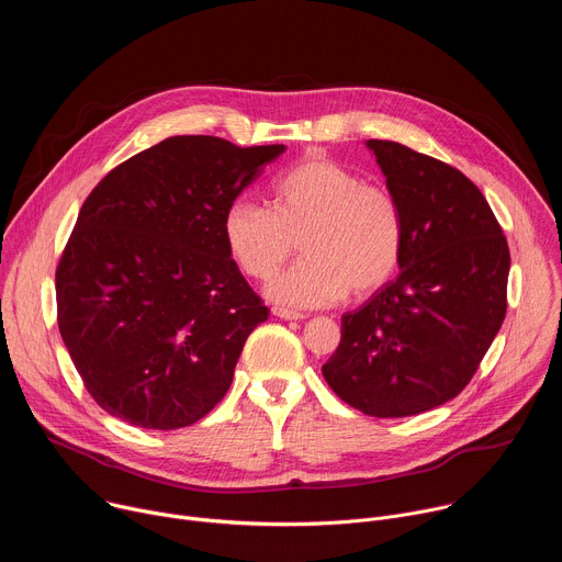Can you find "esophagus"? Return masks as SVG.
I'll return each mask as SVG.
<instances>
[{
    "instance_id": "obj_1",
    "label": "esophagus",
    "mask_w": 562,
    "mask_h": 562,
    "mask_svg": "<svg viewBox=\"0 0 562 562\" xmlns=\"http://www.w3.org/2000/svg\"><path fill=\"white\" fill-rule=\"evenodd\" d=\"M273 315L280 317V319H302L304 317L302 313L291 311V308H282V306H273Z\"/></svg>"
}]
</instances>
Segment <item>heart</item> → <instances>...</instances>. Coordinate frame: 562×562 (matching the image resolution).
<instances>
[{
  "instance_id": "obj_1",
  "label": "heart",
  "mask_w": 562,
  "mask_h": 562,
  "mask_svg": "<svg viewBox=\"0 0 562 562\" xmlns=\"http://www.w3.org/2000/svg\"><path fill=\"white\" fill-rule=\"evenodd\" d=\"M231 258L247 276L267 280L295 251L302 260L267 284L284 306L315 308L349 291L380 289L403 256L405 226L395 198L329 157L313 155L282 173L271 209L239 198L222 217Z\"/></svg>"
}]
</instances>
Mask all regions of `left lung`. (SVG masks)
I'll list each match as a JSON object with an SVG mask.
<instances>
[{"label":"left lung","instance_id":"obj_1","mask_svg":"<svg viewBox=\"0 0 562 562\" xmlns=\"http://www.w3.org/2000/svg\"><path fill=\"white\" fill-rule=\"evenodd\" d=\"M403 213L397 278L342 315L323 364L353 409L405 418L453 400L507 311L509 247L485 195L458 169L397 142L367 139Z\"/></svg>","mask_w":562,"mask_h":562}]
</instances>
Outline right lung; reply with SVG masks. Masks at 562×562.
<instances>
[{"mask_svg": "<svg viewBox=\"0 0 562 562\" xmlns=\"http://www.w3.org/2000/svg\"><path fill=\"white\" fill-rule=\"evenodd\" d=\"M284 150L176 135L87 198L55 273L57 323L104 412L169 431L224 397L269 308L231 260L222 217Z\"/></svg>", "mask_w": 562, "mask_h": 562, "instance_id": "obj_1", "label": "right lung"}]
</instances>
